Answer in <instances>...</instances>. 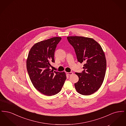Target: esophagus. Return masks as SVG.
Segmentation results:
<instances>
[{
    "label": "esophagus",
    "instance_id": "obj_1",
    "mask_svg": "<svg viewBox=\"0 0 126 126\" xmlns=\"http://www.w3.org/2000/svg\"><path fill=\"white\" fill-rule=\"evenodd\" d=\"M66 74L69 76H71L73 75V73L72 72H66Z\"/></svg>",
    "mask_w": 126,
    "mask_h": 126
}]
</instances>
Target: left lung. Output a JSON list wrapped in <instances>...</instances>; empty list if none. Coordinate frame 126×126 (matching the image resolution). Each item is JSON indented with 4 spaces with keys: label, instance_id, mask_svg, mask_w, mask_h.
<instances>
[{
    "label": "left lung",
    "instance_id": "1",
    "mask_svg": "<svg viewBox=\"0 0 126 126\" xmlns=\"http://www.w3.org/2000/svg\"><path fill=\"white\" fill-rule=\"evenodd\" d=\"M73 47L78 62H84L83 72L76 73L79 80L75 84L77 91L89 95L101 86L106 69V60L101 45L92 38L82 36L67 37Z\"/></svg>",
    "mask_w": 126,
    "mask_h": 126
}]
</instances>
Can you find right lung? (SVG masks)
<instances>
[{"mask_svg":"<svg viewBox=\"0 0 126 126\" xmlns=\"http://www.w3.org/2000/svg\"><path fill=\"white\" fill-rule=\"evenodd\" d=\"M61 38L56 37L35 43L30 49L26 67L34 87L47 96L56 94L61 90L66 77L64 72L51 70L50 63L55 62L54 53Z\"/></svg>","mask_w":126,"mask_h":126,"instance_id":"right-lung-1","label":"right lung"}]
</instances>
